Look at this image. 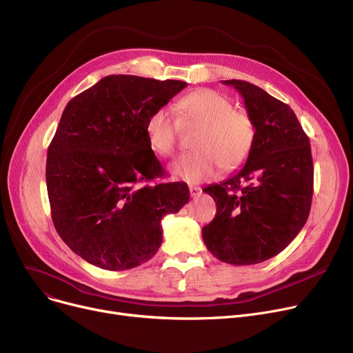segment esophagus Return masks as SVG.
Here are the masks:
<instances>
[{"label": "esophagus", "mask_w": 353, "mask_h": 353, "mask_svg": "<svg viewBox=\"0 0 353 353\" xmlns=\"http://www.w3.org/2000/svg\"><path fill=\"white\" fill-rule=\"evenodd\" d=\"M189 190H190V196H192L193 199H194V197H199V196L201 194V189H200L199 186H190Z\"/></svg>", "instance_id": "esophagus-1"}]
</instances>
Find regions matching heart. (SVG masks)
<instances>
[{"label": "heart", "instance_id": "1", "mask_svg": "<svg viewBox=\"0 0 353 353\" xmlns=\"http://www.w3.org/2000/svg\"><path fill=\"white\" fill-rule=\"evenodd\" d=\"M181 123H194L200 130L193 139L196 150L180 156L170 164L173 176L196 184L213 179L220 167L225 172L237 170L249 159L256 128L246 111L236 110L234 103L210 88L194 90L179 101ZM144 133L152 150L161 157L174 153L179 120L169 107L156 108L147 117Z\"/></svg>", "mask_w": 353, "mask_h": 353}]
</instances>
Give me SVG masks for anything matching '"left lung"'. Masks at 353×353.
I'll use <instances>...</instances> for the list:
<instances>
[{
	"mask_svg": "<svg viewBox=\"0 0 353 353\" xmlns=\"http://www.w3.org/2000/svg\"><path fill=\"white\" fill-rule=\"evenodd\" d=\"M223 84L243 97L256 137L242 169L203 190L217 210L201 236L219 261L256 265L279 254L306 223L313 194L310 143L288 104L248 81Z\"/></svg>",
	"mask_w": 353,
	"mask_h": 353,
	"instance_id": "obj_1",
	"label": "left lung"
}]
</instances>
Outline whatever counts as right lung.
Wrapping results in <instances>:
<instances>
[{
  "label": "right lung",
  "instance_id": "obj_1",
  "mask_svg": "<svg viewBox=\"0 0 353 353\" xmlns=\"http://www.w3.org/2000/svg\"><path fill=\"white\" fill-rule=\"evenodd\" d=\"M188 83L107 76L65 105L46 179L55 230L88 263L127 270L163 242L161 219L189 201L183 183H153L163 167L144 124Z\"/></svg>",
  "mask_w": 353,
  "mask_h": 353
}]
</instances>
